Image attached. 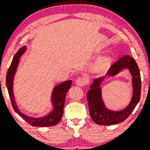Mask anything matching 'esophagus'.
Here are the masks:
<instances>
[{"mask_svg":"<svg viewBox=\"0 0 150 150\" xmlns=\"http://www.w3.org/2000/svg\"><path fill=\"white\" fill-rule=\"evenodd\" d=\"M87 83V78L86 77H78L76 80V85L79 87H83Z\"/></svg>","mask_w":150,"mask_h":150,"instance_id":"34e87169","label":"esophagus"}]
</instances>
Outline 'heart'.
Here are the masks:
<instances>
[{
    "mask_svg": "<svg viewBox=\"0 0 150 150\" xmlns=\"http://www.w3.org/2000/svg\"><path fill=\"white\" fill-rule=\"evenodd\" d=\"M113 61L112 56L110 55H106V56H102L99 58L98 61L96 62L94 64V70L96 72H101L102 70L106 69V68Z\"/></svg>",
    "mask_w": 150,
    "mask_h": 150,
    "instance_id": "heart-1",
    "label": "heart"
}]
</instances>
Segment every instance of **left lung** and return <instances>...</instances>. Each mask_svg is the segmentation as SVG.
<instances>
[{
    "label": "left lung",
    "instance_id": "8db88e82",
    "mask_svg": "<svg viewBox=\"0 0 150 150\" xmlns=\"http://www.w3.org/2000/svg\"><path fill=\"white\" fill-rule=\"evenodd\" d=\"M128 69L132 76L133 96L129 104L120 111L109 110L105 104L102 98L101 83L106 79L116 76L123 70ZM87 92L89 113L93 121L98 125H110L124 121L138 104L140 99V73L135 60L130 56H124L111 65L105 76L94 79L89 85Z\"/></svg>",
    "mask_w": 150,
    "mask_h": 150
}]
</instances>
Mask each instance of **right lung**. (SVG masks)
<instances>
[{"label": "right lung", "instance_id": "right-lung-1", "mask_svg": "<svg viewBox=\"0 0 150 150\" xmlns=\"http://www.w3.org/2000/svg\"><path fill=\"white\" fill-rule=\"evenodd\" d=\"M27 51V46H24L21 48L13 57V61L10 65L6 75V87L9 94L10 101L15 111L25 121L32 126L49 127L58 124L61 120L63 113V107L65 104V96L72 85L71 80H67L59 85L55 86L53 88L51 96V104L52 109L45 116L42 117H32L27 116L22 113L18 108L13 92V84H14L15 75L18 70L20 58Z\"/></svg>", "mask_w": 150, "mask_h": 150}]
</instances>
